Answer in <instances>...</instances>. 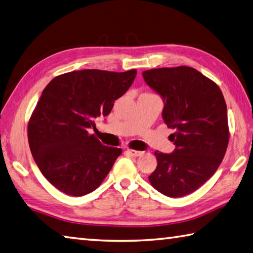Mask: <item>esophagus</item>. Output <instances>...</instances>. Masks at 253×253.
Here are the masks:
<instances>
[{
    "label": "esophagus",
    "mask_w": 253,
    "mask_h": 253,
    "mask_svg": "<svg viewBox=\"0 0 253 253\" xmlns=\"http://www.w3.org/2000/svg\"><path fill=\"white\" fill-rule=\"evenodd\" d=\"M126 153H127L128 155L136 157V156H140V155H142V154H143V152H141V151H135V150H127V151H126Z\"/></svg>",
    "instance_id": "34e87169"
}]
</instances>
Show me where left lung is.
I'll return each instance as SVG.
<instances>
[{
    "label": "left lung",
    "mask_w": 253,
    "mask_h": 253,
    "mask_svg": "<svg viewBox=\"0 0 253 253\" xmlns=\"http://www.w3.org/2000/svg\"><path fill=\"white\" fill-rule=\"evenodd\" d=\"M146 84L163 99L162 118L175 132L171 153L156 151L152 186L165 196L183 197L215 174L225 156L229 130L221 90L198 70L186 66L142 73Z\"/></svg>",
    "instance_id": "8db88e82"
}]
</instances>
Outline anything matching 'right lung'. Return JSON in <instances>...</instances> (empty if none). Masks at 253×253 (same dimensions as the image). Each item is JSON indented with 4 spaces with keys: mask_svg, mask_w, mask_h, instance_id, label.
<instances>
[{
    "mask_svg": "<svg viewBox=\"0 0 253 253\" xmlns=\"http://www.w3.org/2000/svg\"><path fill=\"white\" fill-rule=\"evenodd\" d=\"M135 76V69L71 71L42 90L28 122V143L42 174L60 192L84 196L109 174L122 151L103 145L89 130L111 112Z\"/></svg>",
    "mask_w": 253,
    "mask_h": 253,
    "instance_id": "obj_1",
    "label": "right lung"
}]
</instances>
